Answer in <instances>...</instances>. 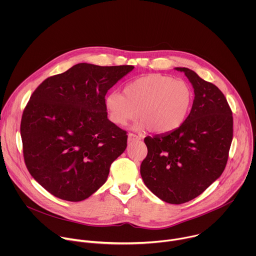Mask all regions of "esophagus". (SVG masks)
Returning <instances> with one entry per match:
<instances>
[{
	"mask_svg": "<svg viewBox=\"0 0 256 256\" xmlns=\"http://www.w3.org/2000/svg\"><path fill=\"white\" fill-rule=\"evenodd\" d=\"M128 142H134V140H140V138L138 136L134 134H128Z\"/></svg>",
	"mask_w": 256,
	"mask_h": 256,
	"instance_id": "34e87169",
	"label": "esophagus"
}]
</instances>
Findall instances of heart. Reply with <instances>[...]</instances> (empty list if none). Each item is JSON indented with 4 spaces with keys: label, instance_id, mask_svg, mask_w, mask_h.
Here are the masks:
<instances>
[{
    "label": "heart",
    "instance_id": "heart-1",
    "mask_svg": "<svg viewBox=\"0 0 256 256\" xmlns=\"http://www.w3.org/2000/svg\"><path fill=\"white\" fill-rule=\"evenodd\" d=\"M194 94L184 80L162 74H150L128 84L124 95L110 92L105 97V107L110 120L126 126L138 116L136 128H150L157 134H168L180 128L188 116Z\"/></svg>",
    "mask_w": 256,
    "mask_h": 256
}]
</instances>
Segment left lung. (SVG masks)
Instances as JSON below:
<instances>
[{
  "instance_id": "obj_1",
  "label": "left lung",
  "mask_w": 256,
  "mask_h": 256,
  "mask_svg": "<svg viewBox=\"0 0 256 256\" xmlns=\"http://www.w3.org/2000/svg\"><path fill=\"white\" fill-rule=\"evenodd\" d=\"M194 100L180 128L144 138L148 155L140 164L144 184L160 200L180 204L202 194L223 173L233 138V116L224 94L188 68Z\"/></svg>"
}]
</instances>
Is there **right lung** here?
I'll list each match as a JSON object with an SVG mask.
<instances>
[{
	"mask_svg": "<svg viewBox=\"0 0 256 256\" xmlns=\"http://www.w3.org/2000/svg\"><path fill=\"white\" fill-rule=\"evenodd\" d=\"M132 66L81 62L44 80L21 120L26 167L52 196L81 202L107 180L126 148L124 130L107 118L105 95Z\"/></svg>",
	"mask_w": 256,
	"mask_h": 256,
	"instance_id": "1",
	"label": "right lung"
}]
</instances>
